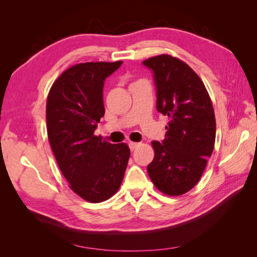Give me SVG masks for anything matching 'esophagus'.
Segmentation results:
<instances>
[{"label":"esophagus","mask_w":257,"mask_h":257,"mask_svg":"<svg viewBox=\"0 0 257 257\" xmlns=\"http://www.w3.org/2000/svg\"><path fill=\"white\" fill-rule=\"evenodd\" d=\"M128 146H129V148H130V150H135L136 148H137V147L139 146V144L138 143H132V141H130V143L128 144Z\"/></svg>","instance_id":"34e87169"}]
</instances>
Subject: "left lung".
Listing matches in <instances>:
<instances>
[{
	"instance_id": "left-lung-1",
	"label": "left lung",
	"mask_w": 257,
	"mask_h": 257,
	"mask_svg": "<svg viewBox=\"0 0 257 257\" xmlns=\"http://www.w3.org/2000/svg\"><path fill=\"white\" fill-rule=\"evenodd\" d=\"M154 73L157 110L169 117L161 143L152 141L155 158L147 167L156 188L182 195L199 182L215 143V116L211 98L194 70L170 55L146 59Z\"/></svg>"
}]
</instances>
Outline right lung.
I'll return each mask as SVG.
<instances>
[{
    "label": "right lung",
    "mask_w": 257,
    "mask_h": 257,
    "mask_svg": "<svg viewBox=\"0 0 257 257\" xmlns=\"http://www.w3.org/2000/svg\"><path fill=\"white\" fill-rule=\"evenodd\" d=\"M121 64L74 65L55 80L47 97V136L57 165L69 188L92 203L117 192L130 157L125 144L112 145L94 134L105 114L103 83Z\"/></svg>",
    "instance_id": "right-lung-1"
}]
</instances>
